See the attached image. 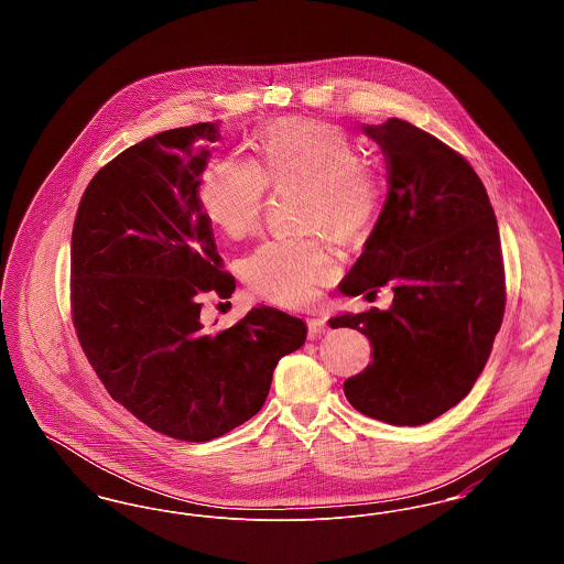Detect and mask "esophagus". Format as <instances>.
<instances>
[{
  "label": "esophagus",
  "mask_w": 564,
  "mask_h": 564,
  "mask_svg": "<svg viewBox=\"0 0 564 564\" xmlns=\"http://www.w3.org/2000/svg\"><path fill=\"white\" fill-rule=\"evenodd\" d=\"M306 323H308V332H311L313 336H317V334H323V332L329 329L327 322H325L323 317H311V319H306Z\"/></svg>",
  "instance_id": "obj_1"
}]
</instances>
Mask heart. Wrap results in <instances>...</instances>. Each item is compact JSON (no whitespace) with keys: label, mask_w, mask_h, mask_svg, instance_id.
Masks as SVG:
<instances>
[{"label":"heart","mask_w":564,"mask_h":564,"mask_svg":"<svg viewBox=\"0 0 564 564\" xmlns=\"http://www.w3.org/2000/svg\"><path fill=\"white\" fill-rule=\"evenodd\" d=\"M258 162L241 154L215 159L200 180V205L217 230L249 235L264 212L269 184H304V226L359 239L380 212V182L345 129L308 118L269 124L256 143ZM336 267L323 235L260 242L241 264L249 292L279 306H304Z\"/></svg>","instance_id":"obj_1"}]
</instances>
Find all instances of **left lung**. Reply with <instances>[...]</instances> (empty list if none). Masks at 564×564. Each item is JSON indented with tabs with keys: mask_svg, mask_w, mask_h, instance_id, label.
<instances>
[{
	"mask_svg": "<svg viewBox=\"0 0 564 564\" xmlns=\"http://www.w3.org/2000/svg\"><path fill=\"white\" fill-rule=\"evenodd\" d=\"M364 131L387 161L389 192L343 294L391 285L389 311L329 319L368 336L375 359L345 380L355 410L389 425H425L482 375L506 311L497 217L478 173L451 145L389 118Z\"/></svg>",
	"mask_w": 564,
	"mask_h": 564,
	"instance_id": "left-lung-1",
	"label": "left lung"
}]
</instances>
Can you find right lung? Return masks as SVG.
Returning a JSON list of instances; mask_svg holds the SVG:
<instances>
[{
	"instance_id": "1",
	"label": "right lung",
	"mask_w": 564,
	"mask_h": 564,
	"mask_svg": "<svg viewBox=\"0 0 564 564\" xmlns=\"http://www.w3.org/2000/svg\"><path fill=\"white\" fill-rule=\"evenodd\" d=\"M219 122L162 131L97 171L72 232V319L93 370L141 423L209 442L267 402L279 359L306 340L302 319L256 306L203 332V295L230 297L198 186Z\"/></svg>"
}]
</instances>
